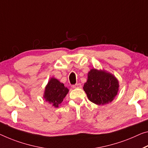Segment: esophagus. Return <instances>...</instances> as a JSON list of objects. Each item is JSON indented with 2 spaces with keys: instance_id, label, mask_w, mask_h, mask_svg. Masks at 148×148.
Returning a JSON list of instances; mask_svg holds the SVG:
<instances>
[{
  "instance_id": "esophagus-1",
  "label": "esophagus",
  "mask_w": 148,
  "mask_h": 148,
  "mask_svg": "<svg viewBox=\"0 0 148 148\" xmlns=\"http://www.w3.org/2000/svg\"><path fill=\"white\" fill-rule=\"evenodd\" d=\"M73 87L74 88H80L82 87V85L81 83H77V84H75V85L73 86Z\"/></svg>"
}]
</instances>
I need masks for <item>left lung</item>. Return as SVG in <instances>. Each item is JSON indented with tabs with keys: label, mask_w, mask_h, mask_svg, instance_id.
Returning <instances> with one entry per match:
<instances>
[{
	"label": "left lung",
	"mask_w": 148,
	"mask_h": 148,
	"mask_svg": "<svg viewBox=\"0 0 148 148\" xmlns=\"http://www.w3.org/2000/svg\"><path fill=\"white\" fill-rule=\"evenodd\" d=\"M83 90L90 101L98 105H103L112 102L116 96L119 82L110 73L93 68L88 73Z\"/></svg>",
	"instance_id": "obj_1"
}]
</instances>
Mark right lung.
I'll return each mask as SVG.
<instances>
[{"mask_svg": "<svg viewBox=\"0 0 148 148\" xmlns=\"http://www.w3.org/2000/svg\"><path fill=\"white\" fill-rule=\"evenodd\" d=\"M69 92V89L55 77H51L45 86L44 99L52 106L58 108Z\"/></svg>", "mask_w": 148, "mask_h": 148, "instance_id": "obj_1", "label": "right lung"}]
</instances>
